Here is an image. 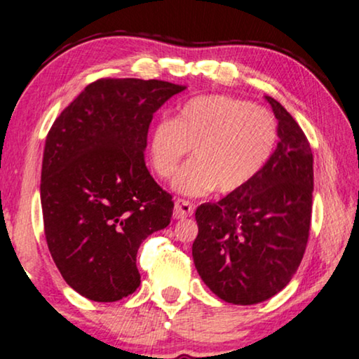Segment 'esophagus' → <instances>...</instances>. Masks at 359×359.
Instances as JSON below:
<instances>
[{"instance_id": "1", "label": "esophagus", "mask_w": 359, "mask_h": 359, "mask_svg": "<svg viewBox=\"0 0 359 359\" xmlns=\"http://www.w3.org/2000/svg\"><path fill=\"white\" fill-rule=\"evenodd\" d=\"M194 213V205L187 202V200L177 198L174 203V217L175 218H185Z\"/></svg>"}]
</instances>
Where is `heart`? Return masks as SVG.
I'll return each instance as SVG.
<instances>
[{
  "label": "heart",
  "mask_w": 359,
  "mask_h": 359,
  "mask_svg": "<svg viewBox=\"0 0 359 359\" xmlns=\"http://www.w3.org/2000/svg\"><path fill=\"white\" fill-rule=\"evenodd\" d=\"M277 137L279 126L269 109L229 95H200L151 128L147 159L156 175L169 179L192 147V161L177 170L172 189L189 197L215 189L233 194L262 170Z\"/></svg>",
  "instance_id": "heart-1"
}]
</instances>
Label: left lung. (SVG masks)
Instances as JSON below:
<instances>
[{"label": "left lung", "instance_id": "obj_1", "mask_svg": "<svg viewBox=\"0 0 359 359\" xmlns=\"http://www.w3.org/2000/svg\"><path fill=\"white\" fill-rule=\"evenodd\" d=\"M279 126L271 159L250 184L195 212L197 272L228 304L264 302L290 283L302 261L312 217L313 156L297 121L266 97Z\"/></svg>", "mask_w": 359, "mask_h": 359}]
</instances>
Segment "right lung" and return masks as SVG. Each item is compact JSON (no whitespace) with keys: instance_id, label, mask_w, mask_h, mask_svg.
<instances>
[{"instance_id":"1","label":"right lung","mask_w":359,"mask_h":359,"mask_svg":"<svg viewBox=\"0 0 359 359\" xmlns=\"http://www.w3.org/2000/svg\"><path fill=\"white\" fill-rule=\"evenodd\" d=\"M184 85L102 79L52 124L41 172L49 251L75 292L116 302L141 284V243L170 223L174 202L147 170L152 114Z\"/></svg>"}]
</instances>
